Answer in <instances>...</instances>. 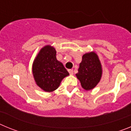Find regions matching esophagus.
Instances as JSON below:
<instances>
[{"label":"esophagus","mask_w":131,"mask_h":131,"mask_svg":"<svg viewBox=\"0 0 131 131\" xmlns=\"http://www.w3.org/2000/svg\"><path fill=\"white\" fill-rule=\"evenodd\" d=\"M68 71H69V73L70 75H73V69H69V70H68Z\"/></svg>","instance_id":"34e87169"}]
</instances>
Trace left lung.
Returning <instances> with one entry per match:
<instances>
[{"mask_svg":"<svg viewBox=\"0 0 131 131\" xmlns=\"http://www.w3.org/2000/svg\"><path fill=\"white\" fill-rule=\"evenodd\" d=\"M102 68L98 56L94 52L85 53L82 56L76 77L85 91L92 90L100 82Z\"/></svg>","mask_w":131,"mask_h":131,"instance_id":"1","label":"left lung"}]
</instances>
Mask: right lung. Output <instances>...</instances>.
Wrapping results in <instances>:
<instances>
[{"mask_svg": "<svg viewBox=\"0 0 131 131\" xmlns=\"http://www.w3.org/2000/svg\"><path fill=\"white\" fill-rule=\"evenodd\" d=\"M32 72L37 85L48 92L56 90L62 79L69 75L62 62L56 59V49L50 45L40 50L33 61Z\"/></svg>", "mask_w": 131, "mask_h": 131, "instance_id": "obj_1", "label": "right lung"}]
</instances>
